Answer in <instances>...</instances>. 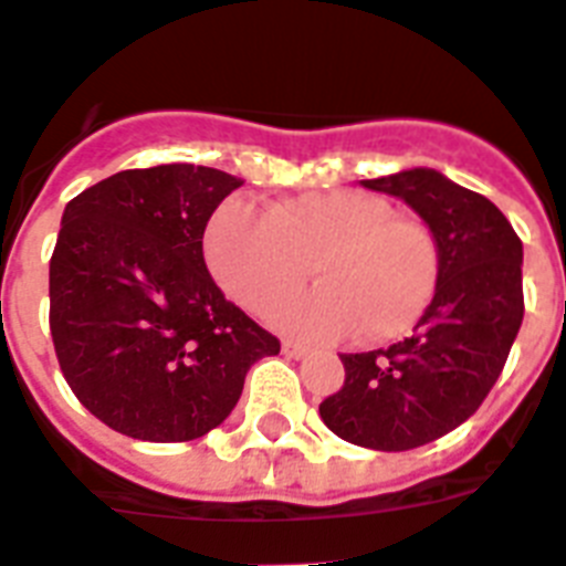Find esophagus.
<instances>
[{
  "label": "esophagus",
  "instance_id": "esophagus-1",
  "mask_svg": "<svg viewBox=\"0 0 566 566\" xmlns=\"http://www.w3.org/2000/svg\"><path fill=\"white\" fill-rule=\"evenodd\" d=\"M283 355L303 357V355H308V346H303V343H294V340H283Z\"/></svg>",
  "mask_w": 566,
  "mask_h": 566
}]
</instances>
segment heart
I'll return each instance as SVG.
<instances>
[{
  "instance_id": "1",
  "label": "heart",
  "mask_w": 566,
  "mask_h": 566,
  "mask_svg": "<svg viewBox=\"0 0 566 566\" xmlns=\"http://www.w3.org/2000/svg\"><path fill=\"white\" fill-rule=\"evenodd\" d=\"M202 249L217 283L251 312L297 292L312 263L321 286L277 306L272 317L315 340L340 337L352 326L366 343L407 335L441 277L432 229L357 188L303 191L263 211L229 200L209 220Z\"/></svg>"
}]
</instances>
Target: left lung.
I'll list each match as a JSON object with an SVG mask.
<instances>
[{
	"label": "left lung",
	"mask_w": 566,
	"mask_h": 566,
	"mask_svg": "<svg viewBox=\"0 0 566 566\" xmlns=\"http://www.w3.org/2000/svg\"><path fill=\"white\" fill-rule=\"evenodd\" d=\"M360 186L400 197L427 220L441 277L412 335L340 355L346 380L321 418L343 441L403 452L461 427L499 380L524 321V249L499 206L432 168Z\"/></svg>",
	"instance_id": "8db88e82"
}]
</instances>
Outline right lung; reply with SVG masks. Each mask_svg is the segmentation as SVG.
<instances>
[{
  "instance_id": "1",
  "label": "right lung",
  "mask_w": 566,
  "mask_h": 566,
  "mask_svg": "<svg viewBox=\"0 0 566 566\" xmlns=\"http://www.w3.org/2000/svg\"><path fill=\"white\" fill-rule=\"evenodd\" d=\"M240 186L174 163L119 171L65 206L48 274L53 349L71 392L114 432L202 438L229 418L251 364L280 352L202 260L209 217Z\"/></svg>"
}]
</instances>
